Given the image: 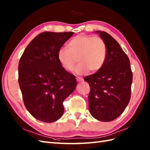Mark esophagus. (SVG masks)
<instances>
[{
	"instance_id": "34e87169",
	"label": "esophagus",
	"mask_w": 150,
	"mask_h": 150,
	"mask_svg": "<svg viewBox=\"0 0 150 150\" xmlns=\"http://www.w3.org/2000/svg\"><path fill=\"white\" fill-rule=\"evenodd\" d=\"M76 80H77V81H78V82H82V81H84L83 78H80V77H77Z\"/></svg>"
}]
</instances>
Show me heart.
Returning <instances> with one entry per match:
<instances>
[{"label":"heart","mask_w":150,"mask_h":150,"mask_svg":"<svg viewBox=\"0 0 150 150\" xmlns=\"http://www.w3.org/2000/svg\"><path fill=\"white\" fill-rule=\"evenodd\" d=\"M68 49L62 47L57 52V59L66 71L75 68L74 73L83 75L91 71L96 72L100 70L105 63L107 47L103 39L84 34H79L72 38L67 44Z\"/></svg>","instance_id":"1"}]
</instances>
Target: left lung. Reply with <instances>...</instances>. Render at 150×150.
Masks as SVG:
<instances>
[{
  "label": "left lung",
  "mask_w": 150,
  "mask_h": 150,
  "mask_svg": "<svg viewBox=\"0 0 150 150\" xmlns=\"http://www.w3.org/2000/svg\"><path fill=\"white\" fill-rule=\"evenodd\" d=\"M95 33L106 44V59L100 70L84 79L90 86L91 115L99 121L108 122L119 117L128 106L133 73L129 58L119 43L106 32Z\"/></svg>",
  "instance_id": "left-lung-1"
}]
</instances>
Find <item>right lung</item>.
I'll return each instance as SVG.
<instances>
[{
	"mask_svg": "<svg viewBox=\"0 0 150 150\" xmlns=\"http://www.w3.org/2000/svg\"><path fill=\"white\" fill-rule=\"evenodd\" d=\"M72 32L39 34L26 47L19 63V84L24 105L35 119L46 122L59 120L63 101L77 86L75 76L57 59V52Z\"/></svg>",
	"mask_w": 150,
	"mask_h": 150,
	"instance_id": "add662e5",
	"label": "right lung"
}]
</instances>
